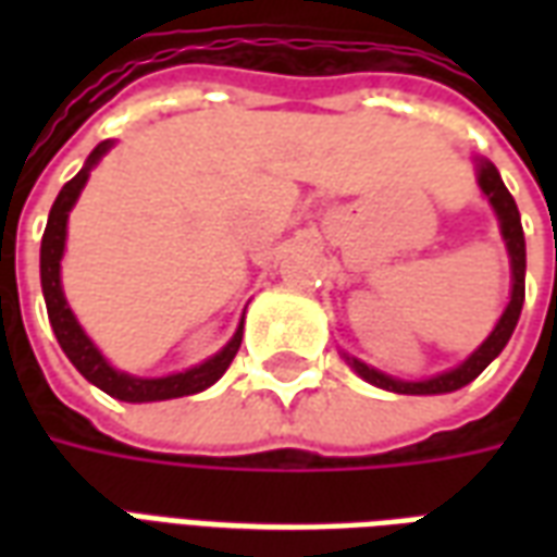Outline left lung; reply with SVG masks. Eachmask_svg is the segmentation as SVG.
<instances>
[{
    "instance_id": "obj_1",
    "label": "left lung",
    "mask_w": 557,
    "mask_h": 557,
    "mask_svg": "<svg viewBox=\"0 0 557 557\" xmlns=\"http://www.w3.org/2000/svg\"><path fill=\"white\" fill-rule=\"evenodd\" d=\"M478 182L480 190L490 196L492 208H495V214L502 220V235L504 242H507V250H510L513 295H510L507 310H504V315L498 319L495 331L486 337V343H483L462 367H456L450 373L435 375V379H426V382H397V379H391V375L379 373L373 367H367V363L349 358V363L355 367V373L361 375V379H367L370 385L385 387V391H397V394H447V391H456V387H466L468 382H474V379L502 355V349L507 346V339L513 334L516 322H519V313H522V301H525V235H522V220H519V208H516L513 196L504 187L502 175H498V170L492 166L490 160H480Z\"/></svg>"
}]
</instances>
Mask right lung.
Segmentation results:
<instances>
[{
	"instance_id": "obj_1",
	"label": "right lung",
	"mask_w": 557,
	"mask_h": 557,
	"mask_svg": "<svg viewBox=\"0 0 557 557\" xmlns=\"http://www.w3.org/2000/svg\"><path fill=\"white\" fill-rule=\"evenodd\" d=\"M107 148H110V143H101L91 151L86 166L59 190L53 208H50V220H47V230H44L41 238V286L50 325H53L55 339H59L62 351L71 358V363L89 379L91 385H98L110 397L125 399V403H154V399H175L187 397V394H199L208 385H214L220 375L226 373L232 358L238 355V349H242V327L226 343V349L218 351L214 358H208L206 363H199L194 370H187V373L166 375V379H134V375L119 373V370H113L110 363L103 361L101 351L91 346V339L83 334V327L77 325L71 307L65 304L62 283H59V262H62V250H65L67 211L77 202L79 190H83V184L89 178V170L107 154Z\"/></svg>"
}]
</instances>
